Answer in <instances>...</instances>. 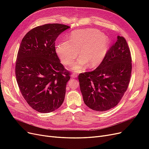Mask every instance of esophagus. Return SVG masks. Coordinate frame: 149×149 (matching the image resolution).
Here are the masks:
<instances>
[{"mask_svg": "<svg viewBox=\"0 0 149 149\" xmlns=\"http://www.w3.org/2000/svg\"><path fill=\"white\" fill-rule=\"evenodd\" d=\"M77 76H78V75L77 74H75V73H73L72 74V77H73V78H77Z\"/></svg>", "mask_w": 149, "mask_h": 149, "instance_id": "34e87169", "label": "esophagus"}]
</instances>
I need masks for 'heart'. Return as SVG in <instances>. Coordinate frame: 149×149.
Here are the masks:
<instances>
[{"mask_svg": "<svg viewBox=\"0 0 149 149\" xmlns=\"http://www.w3.org/2000/svg\"><path fill=\"white\" fill-rule=\"evenodd\" d=\"M109 38L95 29H84L74 31L69 41L62 42L56 46V52L66 65H71L79 55L81 57L74 64L72 69L81 72L89 64L94 67L104 59L109 46Z\"/></svg>", "mask_w": 149, "mask_h": 149, "instance_id": "b5f03b06", "label": "heart"}]
</instances>
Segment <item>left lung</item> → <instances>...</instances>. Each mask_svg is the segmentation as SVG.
<instances>
[{
    "mask_svg": "<svg viewBox=\"0 0 149 149\" xmlns=\"http://www.w3.org/2000/svg\"><path fill=\"white\" fill-rule=\"evenodd\" d=\"M131 73L129 47L124 37L118 36L100 65L78 77L84 103L98 112L114 107L127 91Z\"/></svg>",
    "mask_w": 149,
    "mask_h": 149,
    "instance_id": "1",
    "label": "left lung"
}]
</instances>
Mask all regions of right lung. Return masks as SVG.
Listing matches in <instances>:
<instances>
[{
	"instance_id": "right-lung-1",
	"label": "right lung",
	"mask_w": 149,
	"mask_h": 149,
	"mask_svg": "<svg viewBox=\"0 0 149 149\" xmlns=\"http://www.w3.org/2000/svg\"><path fill=\"white\" fill-rule=\"evenodd\" d=\"M70 26H38L23 38L15 63V77L27 103L40 113L56 111L63 102L70 72L60 61L55 42Z\"/></svg>"
}]
</instances>
